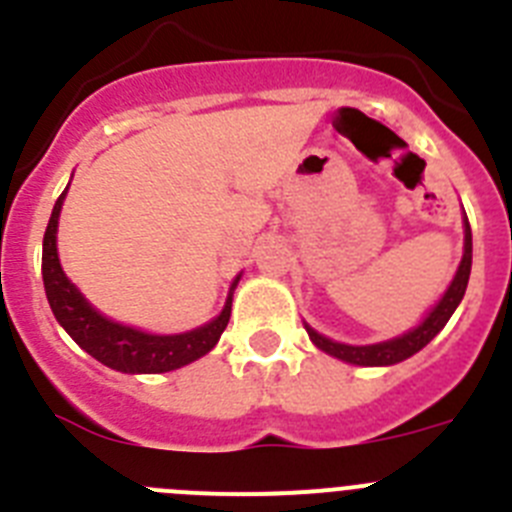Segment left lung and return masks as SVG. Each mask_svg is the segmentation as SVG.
<instances>
[{
  "instance_id": "left-lung-1",
  "label": "left lung",
  "mask_w": 512,
  "mask_h": 512,
  "mask_svg": "<svg viewBox=\"0 0 512 512\" xmlns=\"http://www.w3.org/2000/svg\"><path fill=\"white\" fill-rule=\"evenodd\" d=\"M461 210H464V207H461ZM461 225H464V253H461L459 269H456L454 279H451V284L446 287V292L438 297V302L431 307V310L425 312L423 320H420L415 328L405 330L402 336L390 338V341L354 346V343L333 341V338L323 336V333H318L312 325H307L305 320H302L310 341L315 343L323 354L354 366H392L410 359L413 354H418L420 348L428 346V343L441 333L443 325L449 323V318L456 312V307H459L461 300H464V292H467L469 274H472V228H469L467 212L461 215Z\"/></svg>"
}]
</instances>
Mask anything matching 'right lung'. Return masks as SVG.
I'll use <instances>...</instances> for the list:
<instances>
[{"instance_id": "obj_1", "label": "right lung", "mask_w": 512, "mask_h": 512, "mask_svg": "<svg viewBox=\"0 0 512 512\" xmlns=\"http://www.w3.org/2000/svg\"><path fill=\"white\" fill-rule=\"evenodd\" d=\"M66 192L69 187L63 189V194L53 205L51 220H48L43 235V287L58 325L99 364L122 374L174 372V369H182V366L210 354L230 320L233 292L241 282V274L230 282L220 315H215L210 323L200 325V328L184 330V333H151V330L135 328V325L117 323L81 295V289L66 277L61 259H58V220H61Z\"/></svg>"}]
</instances>
